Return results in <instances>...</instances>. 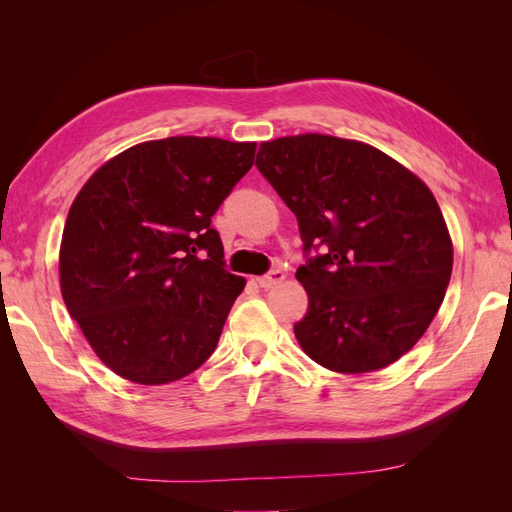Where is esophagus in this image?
<instances>
[{
  "mask_svg": "<svg viewBox=\"0 0 512 512\" xmlns=\"http://www.w3.org/2000/svg\"><path fill=\"white\" fill-rule=\"evenodd\" d=\"M284 280H286V273H284L282 269H275V271H271L269 275H262V277H258V286H260V288H265V290H269V288L280 286Z\"/></svg>",
  "mask_w": 512,
  "mask_h": 512,
  "instance_id": "34e87169",
  "label": "esophagus"
}]
</instances>
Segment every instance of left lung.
Listing matches in <instances>:
<instances>
[{"label":"left lung","instance_id":"obj_1","mask_svg":"<svg viewBox=\"0 0 512 512\" xmlns=\"http://www.w3.org/2000/svg\"><path fill=\"white\" fill-rule=\"evenodd\" d=\"M256 166L297 215L309 307L294 337L339 374L395 363L438 314L453 241L436 196L380 149L329 134L260 143Z\"/></svg>","mask_w":512,"mask_h":512}]
</instances>
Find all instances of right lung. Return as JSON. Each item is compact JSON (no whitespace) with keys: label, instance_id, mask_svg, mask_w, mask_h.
I'll return each instance as SVG.
<instances>
[{"label":"right lung","instance_id":"right-lung-1","mask_svg":"<svg viewBox=\"0 0 512 512\" xmlns=\"http://www.w3.org/2000/svg\"><path fill=\"white\" fill-rule=\"evenodd\" d=\"M256 143L170 136L104 162L76 194L59 247L70 316L117 376L158 386L203 365L245 277L224 269L211 215Z\"/></svg>","mask_w":512,"mask_h":512}]
</instances>
